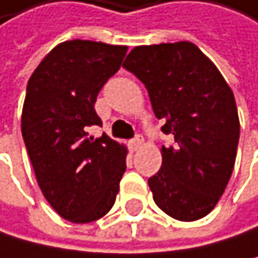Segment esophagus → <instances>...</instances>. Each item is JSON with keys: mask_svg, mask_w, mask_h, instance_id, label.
<instances>
[{"mask_svg": "<svg viewBox=\"0 0 258 258\" xmlns=\"http://www.w3.org/2000/svg\"><path fill=\"white\" fill-rule=\"evenodd\" d=\"M143 136H136V138L135 140H132L130 143H128V146H130V149L132 151H138L141 146H143Z\"/></svg>", "mask_w": 258, "mask_h": 258, "instance_id": "obj_1", "label": "esophagus"}]
</instances>
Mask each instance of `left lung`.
I'll use <instances>...</instances> for the list:
<instances>
[{
	"mask_svg": "<svg viewBox=\"0 0 258 258\" xmlns=\"http://www.w3.org/2000/svg\"><path fill=\"white\" fill-rule=\"evenodd\" d=\"M123 67L144 83L162 132V167L148 183L154 202L180 222L210 214L230 181L239 141L234 94L218 69L191 41L136 46Z\"/></svg>",
	"mask_w": 258,
	"mask_h": 258,
	"instance_id": "1",
	"label": "left lung"
}]
</instances>
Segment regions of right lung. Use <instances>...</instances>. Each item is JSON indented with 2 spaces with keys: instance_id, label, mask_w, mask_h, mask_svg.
Masks as SVG:
<instances>
[{
  "instance_id": "1",
  "label": "right lung",
  "mask_w": 258,
  "mask_h": 258,
  "mask_svg": "<svg viewBox=\"0 0 258 258\" xmlns=\"http://www.w3.org/2000/svg\"><path fill=\"white\" fill-rule=\"evenodd\" d=\"M126 46L72 40L52 48L27 85L22 136L49 206L72 223H90L112 209L125 173L126 148L104 133L94 102L120 69Z\"/></svg>"
}]
</instances>
